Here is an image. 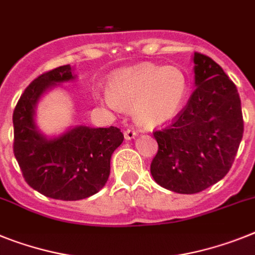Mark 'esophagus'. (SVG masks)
<instances>
[{"mask_svg": "<svg viewBox=\"0 0 255 255\" xmlns=\"http://www.w3.org/2000/svg\"><path fill=\"white\" fill-rule=\"evenodd\" d=\"M137 136V132L134 131L133 128H128L127 131H124V138L126 140H132Z\"/></svg>", "mask_w": 255, "mask_h": 255, "instance_id": "esophagus-1", "label": "esophagus"}]
</instances>
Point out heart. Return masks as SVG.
Listing matches in <instances>:
<instances>
[{
	"mask_svg": "<svg viewBox=\"0 0 255 255\" xmlns=\"http://www.w3.org/2000/svg\"><path fill=\"white\" fill-rule=\"evenodd\" d=\"M187 92V76L179 67L141 63L117 72L100 98L114 110L133 106L136 121L155 128L176 117Z\"/></svg>",
	"mask_w": 255,
	"mask_h": 255,
	"instance_id": "heart-1",
	"label": "heart"
}]
</instances>
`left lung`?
I'll return each instance as SVG.
<instances>
[{
    "label": "left lung",
    "instance_id": "1",
    "mask_svg": "<svg viewBox=\"0 0 255 255\" xmlns=\"http://www.w3.org/2000/svg\"><path fill=\"white\" fill-rule=\"evenodd\" d=\"M196 89L168 127L153 132L158 151L150 172L160 187L181 194L202 192L222 180L244 133L236 85L210 57L194 53Z\"/></svg>",
    "mask_w": 255,
    "mask_h": 255
}]
</instances>
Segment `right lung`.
Wrapping results in <instances>:
<instances>
[{
  "label": "right lung",
  "instance_id": "add662e5",
  "mask_svg": "<svg viewBox=\"0 0 255 255\" xmlns=\"http://www.w3.org/2000/svg\"><path fill=\"white\" fill-rule=\"evenodd\" d=\"M70 65L40 75L25 88L12 114L14 155L29 187L46 197L78 201L101 190L110 175V159L123 142L117 127L78 126L57 137L37 129L35 110L45 92L74 80Z\"/></svg>",
  "mask_w": 255,
  "mask_h": 255
}]
</instances>
